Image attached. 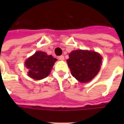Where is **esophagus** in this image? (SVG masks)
<instances>
[{"mask_svg":"<svg viewBox=\"0 0 124 124\" xmlns=\"http://www.w3.org/2000/svg\"><path fill=\"white\" fill-rule=\"evenodd\" d=\"M59 59L61 60V61H63V60H64V56H63V55L59 56Z\"/></svg>","mask_w":124,"mask_h":124,"instance_id":"esophagus-1","label":"esophagus"}]
</instances>
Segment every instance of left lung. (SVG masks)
Listing matches in <instances>:
<instances>
[{"label": "left lung", "instance_id": "1", "mask_svg": "<svg viewBox=\"0 0 124 124\" xmlns=\"http://www.w3.org/2000/svg\"><path fill=\"white\" fill-rule=\"evenodd\" d=\"M102 57L95 52L74 50L67 60L72 75L80 82L86 83L98 74Z\"/></svg>", "mask_w": 124, "mask_h": 124}]
</instances>
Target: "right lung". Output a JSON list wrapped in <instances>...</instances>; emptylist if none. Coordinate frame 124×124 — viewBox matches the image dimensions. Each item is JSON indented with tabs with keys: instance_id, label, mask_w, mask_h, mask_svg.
I'll use <instances>...</instances> for the list:
<instances>
[{
	"instance_id": "add662e5",
	"label": "right lung",
	"mask_w": 124,
	"mask_h": 124,
	"mask_svg": "<svg viewBox=\"0 0 124 124\" xmlns=\"http://www.w3.org/2000/svg\"><path fill=\"white\" fill-rule=\"evenodd\" d=\"M56 60L44 52H36L25 61V66L29 70L28 76L36 80L47 77Z\"/></svg>"
}]
</instances>
